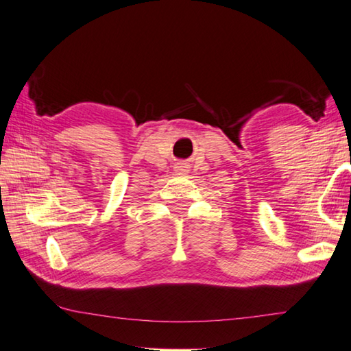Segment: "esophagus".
<instances>
[{
	"instance_id": "34e87169",
	"label": "esophagus",
	"mask_w": 351,
	"mask_h": 351,
	"mask_svg": "<svg viewBox=\"0 0 351 351\" xmlns=\"http://www.w3.org/2000/svg\"><path fill=\"white\" fill-rule=\"evenodd\" d=\"M174 171L177 174H184V173H188V167L184 163H177L174 167Z\"/></svg>"
}]
</instances>
